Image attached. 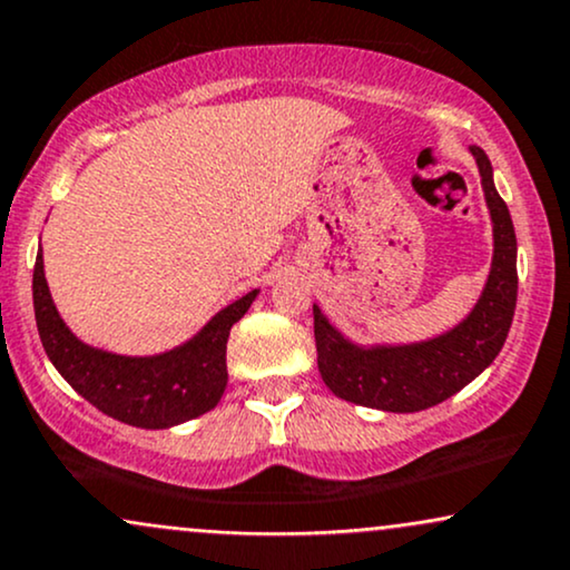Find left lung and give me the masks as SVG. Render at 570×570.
<instances>
[{
  "label": "left lung",
  "mask_w": 570,
  "mask_h": 570,
  "mask_svg": "<svg viewBox=\"0 0 570 570\" xmlns=\"http://www.w3.org/2000/svg\"><path fill=\"white\" fill-rule=\"evenodd\" d=\"M485 204L493 223V259L485 289L472 313L451 332L416 345L358 347L313 305L318 372L326 387L358 406L422 411L459 393L502 351L518 303V242L510 209L493 188V169L483 148L472 146Z\"/></svg>",
  "instance_id": "8db88e82"
}]
</instances>
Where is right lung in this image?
<instances>
[{"label": "right lung", "mask_w": 570, "mask_h": 570, "mask_svg": "<svg viewBox=\"0 0 570 570\" xmlns=\"http://www.w3.org/2000/svg\"><path fill=\"white\" fill-rule=\"evenodd\" d=\"M257 289L219 311L194 340L175 351L129 358L89 347L63 324L47 289L42 252L33 265V313L47 358L95 409L146 430H167L215 409L228 385L230 326L255 303Z\"/></svg>", "instance_id": "right-lung-1"}]
</instances>
